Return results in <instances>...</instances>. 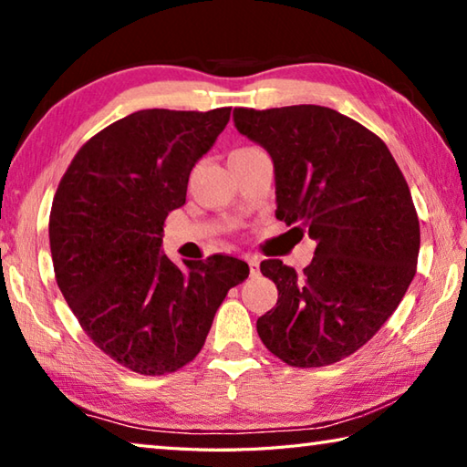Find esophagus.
<instances>
[{"instance_id":"1","label":"esophagus","mask_w":467,"mask_h":467,"mask_svg":"<svg viewBox=\"0 0 467 467\" xmlns=\"http://www.w3.org/2000/svg\"><path fill=\"white\" fill-rule=\"evenodd\" d=\"M247 264H249V274L255 278V275L259 274V262L255 257H247Z\"/></svg>"}]
</instances>
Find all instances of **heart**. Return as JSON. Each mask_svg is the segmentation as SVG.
Segmentation results:
<instances>
[{"instance_id": "1", "label": "heart", "mask_w": 467, "mask_h": 467, "mask_svg": "<svg viewBox=\"0 0 467 467\" xmlns=\"http://www.w3.org/2000/svg\"><path fill=\"white\" fill-rule=\"evenodd\" d=\"M251 150H257V148H251V146H244V148H236L234 152L231 154V156H239V154H247V152H251Z\"/></svg>"}]
</instances>
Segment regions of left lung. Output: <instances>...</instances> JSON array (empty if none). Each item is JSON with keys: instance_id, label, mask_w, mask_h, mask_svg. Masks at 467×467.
<instances>
[{"instance_id": "obj_1", "label": "left lung", "mask_w": 467, "mask_h": 467, "mask_svg": "<svg viewBox=\"0 0 467 467\" xmlns=\"http://www.w3.org/2000/svg\"><path fill=\"white\" fill-rule=\"evenodd\" d=\"M233 117L272 156L275 218L317 243L303 274L280 259L259 265L278 303L257 319V334L290 367L334 365L381 329L414 278L420 224L410 187L385 141L334 109Z\"/></svg>"}]
</instances>
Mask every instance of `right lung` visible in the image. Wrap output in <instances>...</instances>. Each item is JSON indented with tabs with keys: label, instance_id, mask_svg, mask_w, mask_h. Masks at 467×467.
I'll return each instance as SVG.
<instances>
[{
	"label": "right lung",
	"instance_id": "1",
	"mask_svg": "<svg viewBox=\"0 0 467 467\" xmlns=\"http://www.w3.org/2000/svg\"><path fill=\"white\" fill-rule=\"evenodd\" d=\"M231 107L144 109L78 150L53 197L55 280L94 346L140 375L175 373L203 348L226 292L249 275L236 257L162 255L164 220Z\"/></svg>",
	"mask_w": 467,
	"mask_h": 467
}]
</instances>
